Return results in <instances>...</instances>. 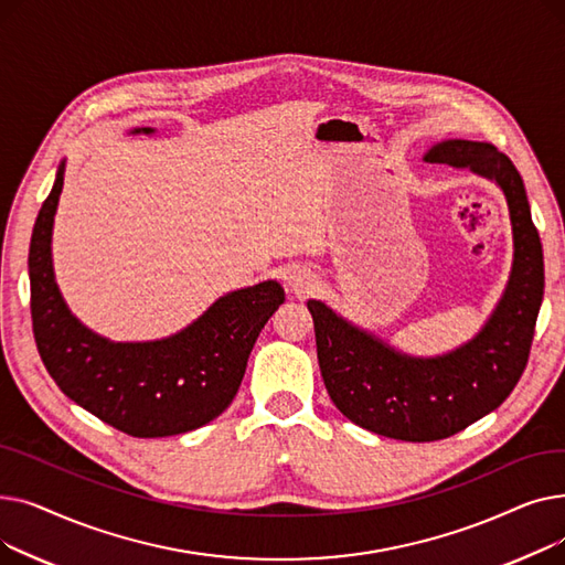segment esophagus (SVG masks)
Returning <instances> with one entry per match:
<instances>
[{
  "label": "esophagus",
  "instance_id": "34e87169",
  "mask_svg": "<svg viewBox=\"0 0 565 565\" xmlns=\"http://www.w3.org/2000/svg\"><path fill=\"white\" fill-rule=\"evenodd\" d=\"M288 288L295 290L298 295L309 292V290L313 288V279H311L309 275H305V273H292V275L288 277Z\"/></svg>",
  "mask_w": 565,
  "mask_h": 565
}]
</instances>
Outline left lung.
<instances>
[{
    "instance_id": "obj_1",
    "label": "left lung",
    "mask_w": 565,
    "mask_h": 565,
    "mask_svg": "<svg viewBox=\"0 0 565 565\" xmlns=\"http://www.w3.org/2000/svg\"><path fill=\"white\" fill-rule=\"evenodd\" d=\"M426 160L469 167L507 194L515 260L483 332L444 358L414 360L352 328L322 302H307L320 373L334 405L352 424L403 441L451 437L511 396L529 362L545 290L541 235L509 156L490 141L449 139L430 148Z\"/></svg>"
}]
</instances>
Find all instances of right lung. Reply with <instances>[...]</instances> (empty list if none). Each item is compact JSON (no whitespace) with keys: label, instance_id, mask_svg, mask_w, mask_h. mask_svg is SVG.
Instances as JSON below:
<instances>
[{"label":"right lung","instance_id":"add662e5","mask_svg":"<svg viewBox=\"0 0 565 565\" xmlns=\"http://www.w3.org/2000/svg\"><path fill=\"white\" fill-rule=\"evenodd\" d=\"M62 185L64 164L29 243L32 328L56 387L132 437L181 435L213 422L235 398L260 330L284 305V288L263 281L235 290L164 341L109 343L71 316L54 284L50 241Z\"/></svg>","mask_w":565,"mask_h":565}]
</instances>
